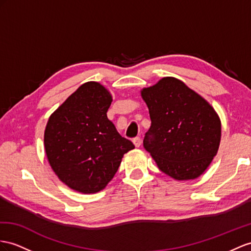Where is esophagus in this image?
Wrapping results in <instances>:
<instances>
[{"label":"esophagus","mask_w":251,"mask_h":251,"mask_svg":"<svg viewBox=\"0 0 251 251\" xmlns=\"http://www.w3.org/2000/svg\"><path fill=\"white\" fill-rule=\"evenodd\" d=\"M141 143H142V141H141V139L139 137L133 139V144H134V146H136V147H140Z\"/></svg>","instance_id":"34e87169"}]
</instances>
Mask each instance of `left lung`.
<instances>
[{
  "mask_svg": "<svg viewBox=\"0 0 251 251\" xmlns=\"http://www.w3.org/2000/svg\"><path fill=\"white\" fill-rule=\"evenodd\" d=\"M151 121L144 149L160 171L176 180L201 176L221 142V121L209 102L174 77L141 92Z\"/></svg>",
  "mask_w": 251,
  "mask_h": 251,
  "instance_id": "8db88e82",
  "label": "left lung"
}]
</instances>
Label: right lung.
Wrapping results in <instances>:
<instances>
[{"label":"right lung","mask_w":251,"mask_h":251,"mask_svg":"<svg viewBox=\"0 0 251 251\" xmlns=\"http://www.w3.org/2000/svg\"><path fill=\"white\" fill-rule=\"evenodd\" d=\"M111 94L95 81L83 83L50 115L44 147L55 174L81 193L104 189L124 153L134 149L107 118Z\"/></svg>","instance_id":"add662e5"}]
</instances>
